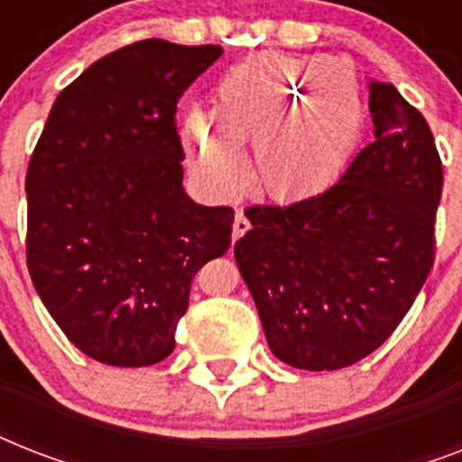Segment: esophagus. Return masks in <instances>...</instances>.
Here are the masks:
<instances>
[{"instance_id": "obj_1", "label": "esophagus", "mask_w": 462, "mask_h": 462, "mask_svg": "<svg viewBox=\"0 0 462 462\" xmlns=\"http://www.w3.org/2000/svg\"><path fill=\"white\" fill-rule=\"evenodd\" d=\"M249 230V220L245 217L242 210H237V216H235V223H232V242H237L245 232Z\"/></svg>"}]
</instances>
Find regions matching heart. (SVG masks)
<instances>
[{
    "label": "heart",
    "mask_w": 462,
    "mask_h": 462,
    "mask_svg": "<svg viewBox=\"0 0 462 462\" xmlns=\"http://www.w3.org/2000/svg\"><path fill=\"white\" fill-rule=\"evenodd\" d=\"M216 119L194 112L181 125L189 160L213 191L245 184L242 143H254L261 191L297 199L350 165L365 139L366 105L355 76L333 57L261 52L220 79Z\"/></svg>",
    "instance_id": "heart-1"
}]
</instances>
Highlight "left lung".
Returning <instances> with one entry per match:
<instances>
[{
	"instance_id": "obj_1",
	"label": "left lung",
	"mask_w": 462,
	"mask_h": 462,
	"mask_svg": "<svg viewBox=\"0 0 462 462\" xmlns=\"http://www.w3.org/2000/svg\"><path fill=\"white\" fill-rule=\"evenodd\" d=\"M374 141L340 180L288 206H249L235 245L268 347L333 372L395 330L434 266L444 170L427 119L391 83H369Z\"/></svg>"
}]
</instances>
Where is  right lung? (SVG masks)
<instances>
[{
    "label": "right lung",
    "instance_id": "add662e5",
    "mask_svg": "<svg viewBox=\"0 0 462 462\" xmlns=\"http://www.w3.org/2000/svg\"><path fill=\"white\" fill-rule=\"evenodd\" d=\"M220 45L151 38L93 61L54 100L32 151L25 256L64 336L112 366L174 350L203 263L230 249L235 210L181 187L174 112Z\"/></svg>",
    "mask_w": 462,
    "mask_h": 462
}]
</instances>
